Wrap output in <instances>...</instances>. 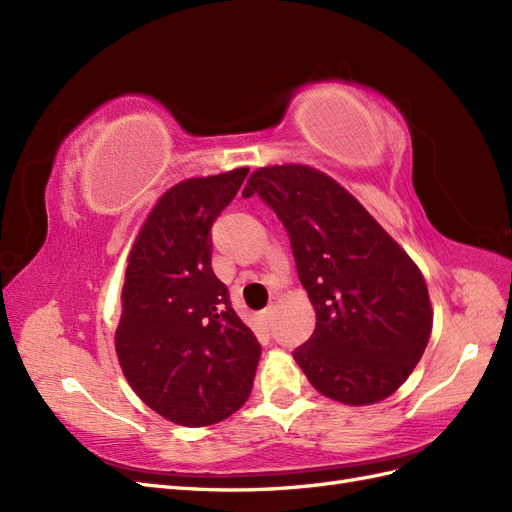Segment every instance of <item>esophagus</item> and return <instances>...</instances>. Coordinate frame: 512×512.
Instances as JSON below:
<instances>
[{
  "label": "esophagus",
  "instance_id": "34e87169",
  "mask_svg": "<svg viewBox=\"0 0 512 512\" xmlns=\"http://www.w3.org/2000/svg\"><path fill=\"white\" fill-rule=\"evenodd\" d=\"M275 316H277V309H275V305H269L267 309H262V314H260V320L265 322V324H271L273 320H275Z\"/></svg>",
  "mask_w": 512,
  "mask_h": 512
}]
</instances>
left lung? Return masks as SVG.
<instances>
[{"mask_svg":"<svg viewBox=\"0 0 512 512\" xmlns=\"http://www.w3.org/2000/svg\"><path fill=\"white\" fill-rule=\"evenodd\" d=\"M258 192L288 230L316 329L292 352L324 397L369 406L408 380L427 348L433 309L425 277L342 183L307 164L256 168Z\"/></svg>","mask_w":512,"mask_h":512,"instance_id":"left-lung-1","label":"left lung"}]
</instances>
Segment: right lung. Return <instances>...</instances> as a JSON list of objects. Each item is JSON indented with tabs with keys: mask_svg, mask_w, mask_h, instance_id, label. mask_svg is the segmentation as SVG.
I'll return each instance as SVG.
<instances>
[{
	"mask_svg": "<svg viewBox=\"0 0 512 512\" xmlns=\"http://www.w3.org/2000/svg\"><path fill=\"white\" fill-rule=\"evenodd\" d=\"M247 170L183 179L168 188L128 254L117 359L132 391L183 427L220 423L252 393L260 344L211 269L209 239Z\"/></svg>",
	"mask_w": 512,
	"mask_h": 512,
	"instance_id": "1",
	"label": "right lung"
}]
</instances>
